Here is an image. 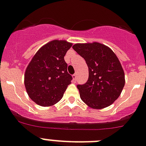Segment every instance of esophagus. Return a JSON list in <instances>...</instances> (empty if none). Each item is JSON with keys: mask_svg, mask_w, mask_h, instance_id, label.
I'll list each match as a JSON object with an SVG mask.
<instances>
[{"mask_svg": "<svg viewBox=\"0 0 146 146\" xmlns=\"http://www.w3.org/2000/svg\"><path fill=\"white\" fill-rule=\"evenodd\" d=\"M76 77H77V74H76V73H75V74H73V79H74V80H75V81H76Z\"/></svg>", "mask_w": 146, "mask_h": 146, "instance_id": "esophagus-1", "label": "esophagus"}]
</instances>
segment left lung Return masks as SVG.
<instances>
[{"mask_svg":"<svg viewBox=\"0 0 146 146\" xmlns=\"http://www.w3.org/2000/svg\"><path fill=\"white\" fill-rule=\"evenodd\" d=\"M73 48L84 58L89 70L87 82L77 85L81 100L94 109L113 103L125 85L124 70L114 52L98 42L76 44Z\"/></svg>","mask_w":146,"mask_h":146,"instance_id":"1","label":"left lung"}]
</instances>
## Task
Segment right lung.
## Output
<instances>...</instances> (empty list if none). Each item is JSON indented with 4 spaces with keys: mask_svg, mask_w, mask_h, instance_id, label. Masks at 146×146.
I'll return each mask as SVG.
<instances>
[{
    "mask_svg": "<svg viewBox=\"0 0 146 146\" xmlns=\"http://www.w3.org/2000/svg\"><path fill=\"white\" fill-rule=\"evenodd\" d=\"M72 43L53 40L38 50L28 64L24 84L29 98L38 105L48 107L62 100L73 79L64 61Z\"/></svg>",
    "mask_w": 146,
    "mask_h": 146,
    "instance_id": "add662e5",
    "label": "right lung"
}]
</instances>
